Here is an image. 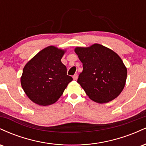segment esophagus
Here are the masks:
<instances>
[{
  "mask_svg": "<svg viewBox=\"0 0 146 146\" xmlns=\"http://www.w3.org/2000/svg\"><path fill=\"white\" fill-rule=\"evenodd\" d=\"M73 78L74 80H77V79H78V74L76 73V74H75L74 75H73Z\"/></svg>",
  "mask_w": 146,
  "mask_h": 146,
  "instance_id": "1",
  "label": "esophagus"
}]
</instances>
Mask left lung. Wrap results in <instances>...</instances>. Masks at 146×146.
Listing matches in <instances>:
<instances>
[{
  "mask_svg": "<svg viewBox=\"0 0 146 146\" xmlns=\"http://www.w3.org/2000/svg\"><path fill=\"white\" fill-rule=\"evenodd\" d=\"M75 52L83 64L78 83L90 100L104 104L118 97L127 78V68L121 58L100 44L76 47Z\"/></svg>",
  "mask_w": 146,
  "mask_h": 146,
  "instance_id": "obj_1",
  "label": "left lung"
}]
</instances>
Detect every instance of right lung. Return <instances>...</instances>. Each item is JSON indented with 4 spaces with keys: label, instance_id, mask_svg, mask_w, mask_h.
I'll return each mask as SVG.
<instances>
[{
    "label": "right lung",
    "instance_id": "add662e5",
    "mask_svg": "<svg viewBox=\"0 0 146 146\" xmlns=\"http://www.w3.org/2000/svg\"><path fill=\"white\" fill-rule=\"evenodd\" d=\"M65 51L54 46H47L26 64L21 86L33 102L40 106L54 104L73 80L61 62Z\"/></svg>",
    "mask_w": 146,
    "mask_h": 146
}]
</instances>
